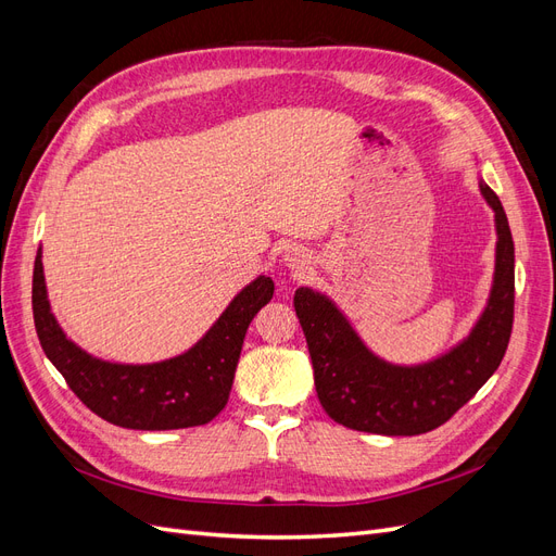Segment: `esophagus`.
I'll list each match as a JSON object with an SVG mask.
<instances>
[{
	"label": "esophagus",
	"instance_id": "1",
	"mask_svg": "<svg viewBox=\"0 0 556 556\" xmlns=\"http://www.w3.org/2000/svg\"><path fill=\"white\" fill-rule=\"evenodd\" d=\"M285 262H288V266H292V268H296V271H304V268H308V255H306V250H301V248H290L288 252H285Z\"/></svg>",
	"mask_w": 556,
	"mask_h": 556
}]
</instances>
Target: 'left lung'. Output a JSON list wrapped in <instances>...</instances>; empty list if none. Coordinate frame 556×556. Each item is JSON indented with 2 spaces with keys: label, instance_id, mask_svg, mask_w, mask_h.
Listing matches in <instances>:
<instances>
[{
  "label": "left lung",
  "instance_id": "left-lung-1",
  "mask_svg": "<svg viewBox=\"0 0 556 556\" xmlns=\"http://www.w3.org/2000/svg\"><path fill=\"white\" fill-rule=\"evenodd\" d=\"M480 192L496 223L494 282L476 327L445 355L415 366L384 362L364 345L329 296L311 288L294 292L315 392L333 422L382 435L427 433L445 425L494 376L513 331L515 243L494 190L480 180Z\"/></svg>",
  "mask_w": 556,
  "mask_h": 556
}]
</instances>
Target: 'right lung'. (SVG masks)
Returning a JSON list of instances; mask_svg holds the SVG:
<instances>
[{
  "label": "right lung",
  "mask_w": 556,
  "mask_h": 556,
  "mask_svg": "<svg viewBox=\"0 0 556 556\" xmlns=\"http://www.w3.org/2000/svg\"><path fill=\"white\" fill-rule=\"evenodd\" d=\"M271 296L274 280L260 276L188 352L155 364H113L88 355L60 329L46 296L41 250L31 276V311L46 357L94 415L141 431L206 425L227 406L245 331Z\"/></svg>",
  "instance_id": "1"
}]
</instances>
